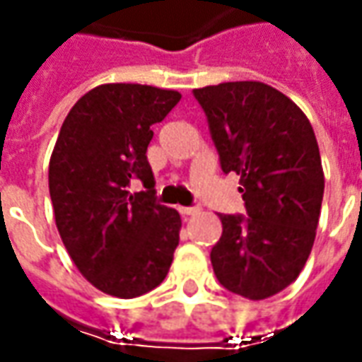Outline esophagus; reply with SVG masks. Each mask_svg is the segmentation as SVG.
I'll return each mask as SVG.
<instances>
[{"instance_id": "esophagus-1", "label": "esophagus", "mask_w": 362, "mask_h": 362, "mask_svg": "<svg viewBox=\"0 0 362 362\" xmlns=\"http://www.w3.org/2000/svg\"><path fill=\"white\" fill-rule=\"evenodd\" d=\"M179 211H181V216L191 217V216H197L202 209H199V207H179Z\"/></svg>"}]
</instances>
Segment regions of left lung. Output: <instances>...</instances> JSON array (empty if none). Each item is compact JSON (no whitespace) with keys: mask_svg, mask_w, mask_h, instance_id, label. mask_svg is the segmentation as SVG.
<instances>
[{"mask_svg":"<svg viewBox=\"0 0 362 362\" xmlns=\"http://www.w3.org/2000/svg\"><path fill=\"white\" fill-rule=\"evenodd\" d=\"M209 122L223 173L240 175L247 216H223L211 266L223 288L264 300L300 276L310 256L325 173L313 124L264 82L193 90Z\"/></svg>","mask_w":362,"mask_h":362,"instance_id":"obj_1","label":"left lung"}]
</instances>
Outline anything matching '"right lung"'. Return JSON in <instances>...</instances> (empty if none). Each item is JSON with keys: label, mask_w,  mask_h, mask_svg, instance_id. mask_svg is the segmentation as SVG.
<instances>
[{"label": "right lung", "mask_w": 362, "mask_h": 362, "mask_svg": "<svg viewBox=\"0 0 362 362\" xmlns=\"http://www.w3.org/2000/svg\"><path fill=\"white\" fill-rule=\"evenodd\" d=\"M181 100L146 84H100L64 120L49 157L56 228L78 272L100 292L136 298L165 280L181 217L157 203L146 160L153 124ZM143 182L145 192H134Z\"/></svg>", "instance_id": "right-lung-1"}]
</instances>
